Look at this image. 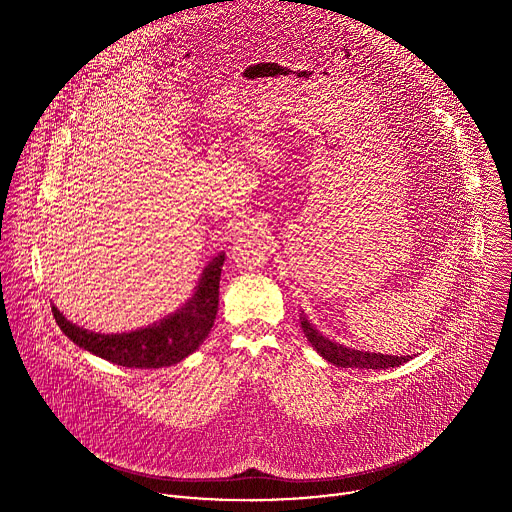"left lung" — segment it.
Wrapping results in <instances>:
<instances>
[{"label": "left lung", "instance_id": "1", "mask_svg": "<svg viewBox=\"0 0 512 512\" xmlns=\"http://www.w3.org/2000/svg\"><path fill=\"white\" fill-rule=\"evenodd\" d=\"M302 328L312 346L336 367L342 369H391L399 367V364L407 362L411 356H391V354H377V352H362L352 350L342 344H336L328 338H324L306 318H302Z\"/></svg>", "mask_w": 512, "mask_h": 512}]
</instances>
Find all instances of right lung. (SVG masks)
Instances as JSON below:
<instances>
[{"label":"right lung","mask_w":512,"mask_h":512,"mask_svg":"<svg viewBox=\"0 0 512 512\" xmlns=\"http://www.w3.org/2000/svg\"><path fill=\"white\" fill-rule=\"evenodd\" d=\"M225 263V253L214 257L202 271L192 300L176 314L148 328L99 334L66 320L58 308L52 314L60 330L77 346L131 369H162L192 354L208 336L218 312V281Z\"/></svg>","instance_id":"1"}]
</instances>
